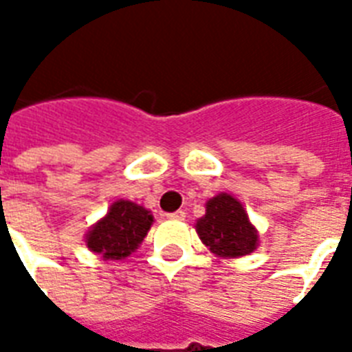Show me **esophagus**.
Listing matches in <instances>:
<instances>
[{"label": "esophagus", "instance_id": "1", "mask_svg": "<svg viewBox=\"0 0 352 352\" xmlns=\"http://www.w3.org/2000/svg\"><path fill=\"white\" fill-rule=\"evenodd\" d=\"M168 217L173 221H184V217H186V214L182 212V210H179V212H173V214H168Z\"/></svg>", "mask_w": 352, "mask_h": 352}]
</instances>
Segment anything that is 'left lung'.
<instances>
[{"mask_svg":"<svg viewBox=\"0 0 352 352\" xmlns=\"http://www.w3.org/2000/svg\"><path fill=\"white\" fill-rule=\"evenodd\" d=\"M204 208V215L195 223V232L214 256L237 259L250 256L259 246V232L232 193L221 192L210 197Z\"/></svg>","mask_w":352,"mask_h":352,"instance_id":"obj_1","label":"left lung"}]
</instances>
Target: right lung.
<instances>
[{
  "instance_id": "right-lung-1",
  "label": "right lung",
  "mask_w": 352,
  "mask_h": 352,
  "mask_svg": "<svg viewBox=\"0 0 352 352\" xmlns=\"http://www.w3.org/2000/svg\"><path fill=\"white\" fill-rule=\"evenodd\" d=\"M153 223L151 210L129 199H117L107 214L85 232V246L104 261H120L137 252Z\"/></svg>"
}]
</instances>
